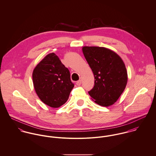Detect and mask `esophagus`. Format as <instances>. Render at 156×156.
<instances>
[{"mask_svg":"<svg viewBox=\"0 0 156 156\" xmlns=\"http://www.w3.org/2000/svg\"><path fill=\"white\" fill-rule=\"evenodd\" d=\"M81 83H82V80H78V81L76 82V85H77V86H80V85H81Z\"/></svg>","mask_w":156,"mask_h":156,"instance_id":"obj_1","label":"esophagus"}]
</instances>
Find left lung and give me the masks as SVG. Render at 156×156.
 Listing matches in <instances>:
<instances>
[{"label":"left lung","instance_id":"obj_1","mask_svg":"<svg viewBox=\"0 0 156 156\" xmlns=\"http://www.w3.org/2000/svg\"><path fill=\"white\" fill-rule=\"evenodd\" d=\"M82 51L95 79L89 95L98 105L111 106L121 96L127 83V72L123 61L115 52L103 47L84 46Z\"/></svg>","mask_w":156,"mask_h":156}]
</instances>
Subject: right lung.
Returning <instances> with one entry per match:
<instances>
[{"label":"right lung","mask_w":156,"mask_h":156,"mask_svg":"<svg viewBox=\"0 0 156 156\" xmlns=\"http://www.w3.org/2000/svg\"><path fill=\"white\" fill-rule=\"evenodd\" d=\"M32 79L35 92L46 105L56 108L67 102L74 88L68 69L51 53L34 68Z\"/></svg>","instance_id":"1"}]
</instances>
